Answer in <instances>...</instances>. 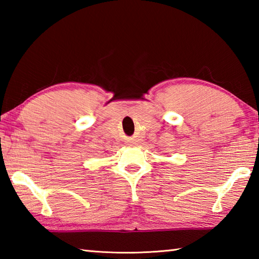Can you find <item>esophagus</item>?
<instances>
[{
    "label": "esophagus",
    "mask_w": 259,
    "mask_h": 259,
    "mask_svg": "<svg viewBox=\"0 0 259 259\" xmlns=\"http://www.w3.org/2000/svg\"><path fill=\"white\" fill-rule=\"evenodd\" d=\"M131 143H133V142H131Z\"/></svg>",
    "instance_id": "esophagus-1"
}]
</instances>
